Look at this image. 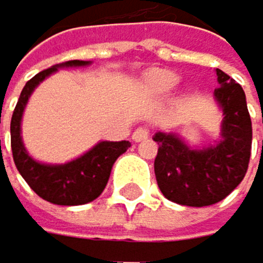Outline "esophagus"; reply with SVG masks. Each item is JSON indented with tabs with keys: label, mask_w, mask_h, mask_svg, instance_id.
<instances>
[{
	"label": "esophagus",
	"mask_w": 263,
	"mask_h": 263,
	"mask_svg": "<svg viewBox=\"0 0 263 263\" xmlns=\"http://www.w3.org/2000/svg\"><path fill=\"white\" fill-rule=\"evenodd\" d=\"M151 136V130L147 127H137L133 134V141L134 142H142V141H147Z\"/></svg>",
	"instance_id": "obj_1"
}]
</instances>
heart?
Instances as JSON below:
<instances>
[{
  "instance_id": "1",
  "label": "heart",
  "mask_w": 263,
  "mask_h": 263,
  "mask_svg": "<svg viewBox=\"0 0 263 263\" xmlns=\"http://www.w3.org/2000/svg\"><path fill=\"white\" fill-rule=\"evenodd\" d=\"M180 82L178 73L167 68H154L144 78V86L145 90L155 95V96H163L170 93Z\"/></svg>"
}]
</instances>
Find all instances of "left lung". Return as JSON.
<instances>
[{
    "label": "left lung",
    "instance_id": "left-lung-1",
    "mask_svg": "<svg viewBox=\"0 0 263 263\" xmlns=\"http://www.w3.org/2000/svg\"><path fill=\"white\" fill-rule=\"evenodd\" d=\"M219 88L214 100L222 111L221 137L204 147H190L173 133H157L159 152L154 162L155 178L167 200L183 206H210L234 190L249 167L252 122L246 93L228 73L216 68Z\"/></svg>",
    "mask_w": 263,
    "mask_h": 263
}]
</instances>
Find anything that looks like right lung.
I'll return each mask as SVG.
<instances>
[{
	"mask_svg": "<svg viewBox=\"0 0 263 263\" xmlns=\"http://www.w3.org/2000/svg\"><path fill=\"white\" fill-rule=\"evenodd\" d=\"M90 63L86 60H70L37 73L23 88L11 118V149L16 167L27 185L45 201L53 204L78 206L96 200L108 183L114 162L130 147L129 141H101L83 155L65 163L37 162L26 151L21 136V121L32 91L59 68L86 67Z\"/></svg>",
	"mask_w": 263,
	"mask_h": 263,
	"instance_id": "obj_1",
	"label": "right lung"
}]
</instances>
